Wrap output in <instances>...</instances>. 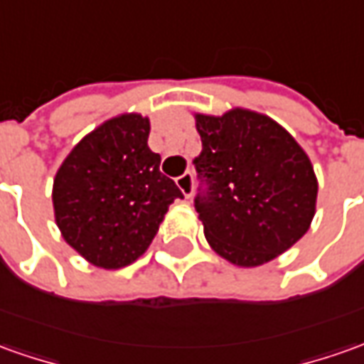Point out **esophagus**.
Here are the masks:
<instances>
[{"label": "esophagus", "mask_w": 364, "mask_h": 364, "mask_svg": "<svg viewBox=\"0 0 364 364\" xmlns=\"http://www.w3.org/2000/svg\"><path fill=\"white\" fill-rule=\"evenodd\" d=\"M175 183H177L179 191H181L185 197H191L193 195V175L191 173H183L181 177H177V179H175Z\"/></svg>", "instance_id": "34e87169"}]
</instances>
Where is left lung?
Listing matches in <instances>:
<instances>
[{
  "mask_svg": "<svg viewBox=\"0 0 364 364\" xmlns=\"http://www.w3.org/2000/svg\"><path fill=\"white\" fill-rule=\"evenodd\" d=\"M203 151L195 167L207 193L195 199L205 239L225 261L259 267L309 231L317 211L313 163L269 115L235 107L195 113Z\"/></svg>",
  "mask_w": 364,
  "mask_h": 364,
  "instance_id": "left-lung-1",
  "label": "left lung"
}]
</instances>
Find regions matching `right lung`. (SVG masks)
Instances as JSON below:
<instances>
[{"instance_id":"right-lung-1","label":"right lung","mask_w":364,"mask_h":364,"mask_svg":"<svg viewBox=\"0 0 364 364\" xmlns=\"http://www.w3.org/2000/svg\"><path fill=\"white\" fill-rule=\"evenodd\" d=\"M149 117L121 113L79 141L53 179L61 237L87 263L123 269L149 249L163 217L183 199L147 145Z\"/></svg>"}]
</instances>
